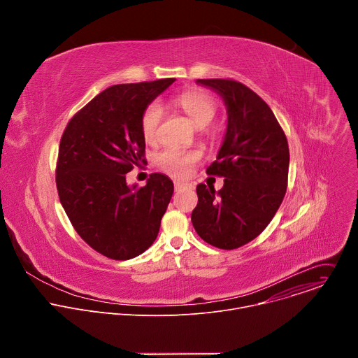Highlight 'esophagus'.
Listing matches in <instances>:
<instances>
[{"label": "esophagus", "instance_id": "1", "mask_svg": "<svg viewBox=\"0 0 358 358\" xmlns=\"http://www.w3.org/2000/svg\"><path fill=\"white\" fill-rule=\"evenodd\" d=\"M174 188H176V191H181V189H185V188H187V184L180 182V181H176V182H174Z\"/></svg>", "mask_w": 358, "mask_h": 358}]
</instances>
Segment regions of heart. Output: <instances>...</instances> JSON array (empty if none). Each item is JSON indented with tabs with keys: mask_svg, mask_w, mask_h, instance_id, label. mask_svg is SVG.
I'll list each match as a JSON object with an SVG mask.
<instances>
[{
	"mask_svg": "<svg viewBox=\"0 0 358 358\" xmlns=\"http://www.w3.org/2000/svg\"><path fill=\"white\" fill-rule=\"evenodd\" d=\"M176 103L189 116L198 126H208L217 113V105L211 96L201 92H184L176 97ZM164 116V109L159 101L150 103L141 115V133L147 143L156 141L160 124ZM198 151H187L177 147H169L160 151L156 157V164L164 173L173 177H185L194 164L199 160Z\"/></svg>",
	"mask_w": 358,
	"mask_h": 358,
	"instance_id": "obj_1",
	"label": "heart"
}]
</instances>
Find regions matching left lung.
<instances>
[{
  "instance_id": "obj_1",
  "label": "left lung",
  "mask_w": 358,
  "mask_h": 358,
  "mask_svg": "<svg viewBox=\"0 0 358 358\" xmlns=\"http://www.w3.org/2000/svg\"><path fill=\"white\" fill-rule=\"evenodd\" d=\"M225 101L227 133L207 174L224 177L215 191L196 185L191 214L201 239L220 249H236L257 238L279 210L287 188L289 145L266 101L232 79H198Z\"/></svg>"
}]
</instances>
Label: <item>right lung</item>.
Returning a JSON list of instances; mask_svg holds the SVG:
<instances>
[{"instance_id":"right-lung-1","label":"right lung","mask_w":358,"mask_h":358,"mask_svg":"<svg viewBox=\"0 0 358 358\" xmlns=\"http://www.w3.org/2000/svg\"><path fill=\"white\" fill-rule=\"evenodd\" d=\"M174 80L110 86L82 108L62 134L57 163L61 203L79 236L106 258H136L159 235L173 181L155 173L144 187H129L126 174L144 163V109Z\"/></svg>"}]
</instances>
